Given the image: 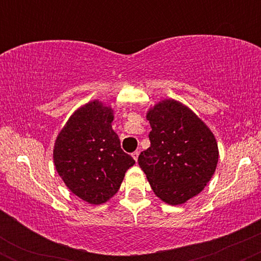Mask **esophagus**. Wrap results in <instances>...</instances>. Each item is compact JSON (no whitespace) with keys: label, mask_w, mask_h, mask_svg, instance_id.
<instances>
[{"label":"esophagus","mask_w":261,"mask_h":261,"mask_svg":"<svg viewBox=\"0 0 261 261\" xmlns=\"http://www.w3.org/2000/svg\"><path fill=\"white\" fill-rule=\"evenodd\" d=\"M139 154H140L139 151H135V152H133V153H131V155H133V158L136 162H137V158H139Z\"/></svg>","instance_id":"obj_1"}]
</instances>
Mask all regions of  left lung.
<instances>
[{
	"label": "left lung",
	"mask_w": 261,
	"mask_h": 261,
	"mask_svg": "<svg viewBox=\"0 0 261 261\" xmlns=\"http://www.w3.org/2000/svg\"><path fill=\"white\" fill-rule=\"evenodd\" d=\"M151 146L139 155L141 169L152 190L169 205H180L197 195L214 175L217 142L189 108L163 100L147 114Z\"/></svg>",
	"instance_id": "1"
}]
</instances>
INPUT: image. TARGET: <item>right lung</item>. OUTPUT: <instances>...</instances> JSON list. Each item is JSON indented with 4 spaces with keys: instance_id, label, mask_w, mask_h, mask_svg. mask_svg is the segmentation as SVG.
<instances>
[{
    "instance_id": "1",
    "label": "right lung",
    "mask_w": 261,
    "mask_h": 261,
    "mask_svg": "<svg viewBox=\"0 0 261 261\" xmlns=\"http://www.w3.org/2000/svg\"><path fill=\"white\" fill-rule=\"evenodd\" d=\"M113 112L98 100L77 110L59 134L56 170L66 187L89 203L106 202L120 188L134 158L121 149L112 128Z\"/></svg>"
}]
</instances>
